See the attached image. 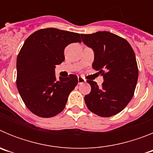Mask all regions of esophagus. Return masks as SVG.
Returning <instances> with one entry per match:
<instances>
[{"label": "esophagus", "mask_w": 153, "mask_h": 153, "mask_svg": "<svg viewBox=\"0 0 153 153\" xmlns=\"http://www.w3.org/2000/svg\"><path fill=\"white\" fill-rule=\"evenodd\" d=\"M86 82V79L84 78L81 77V76H78V83L79 84H82V83H85Z\"/></svg>", "instance_id": "34e87169"}]
</instances>
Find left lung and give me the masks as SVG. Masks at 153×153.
Returning a JSON list of instances; mask_svg holds the SVG:
<instances>
[{
	"instance_id": "1",
	"label": "left lung",
	"mask_w": 153,
	"mask_h": 153,
	"mask_svg": "<svg viewBox=\"0 0 153 153\" xmlns=\"http://www.w3.org/2000/svg\"><path fill=\"white\" fill-rule=\"evenodd\" d=\"M81 38L94 53L92 67L103 76L101 86L87 80L91 91L84 97L86 106L100 117L114 116L134 94L139 75L134 51L126 40L108 31L81 34Z\"/></svg>"
}]
</instances>
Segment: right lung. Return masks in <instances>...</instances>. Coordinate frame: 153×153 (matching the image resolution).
Listing matches in <instances>:
<instances>
[{"instance_id":"add662e5","label":"right lung","mask_w":153,"mask_h":153,"mask_svg":"<svg viewBox=\"0 0 153 153\" xmlns=\"http://www.w3.org/2000/svg\"><path fill=\"white\" fill-rule=\"evenodd\" d=\"M81 34L56 28L36 31L27 37L17 58V86L27 107L35 115L50 118L65 108L78 77L56 79L55 68L63 62L65 47L81 43Z\"/></svg>"}]
</instances>
